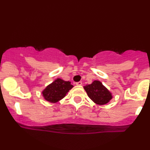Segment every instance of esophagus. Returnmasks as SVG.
Wrapping results in <instances>:
<instances>
[{"label": "esophagus", "instance_id": "obj_1", "mask_svg": "<svg viewBox=\"0 0 150 150\" xmlns=\"http://www.w3.org/2000/svg\"><path fill=\"white\" fill-rule=\"evenodd\" d=\"M82 84V82H76V85L77 86H81Z\"/></svg>", "mask_w": 150, "mask_h": 150}]
</instances>
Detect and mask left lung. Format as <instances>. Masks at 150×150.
Segmentation results:
<instances>
[{
    "mask_svg": "<svg viewBox=\"0 0 150 150\" xmlns=\"http://www.w3.org/2000/svg\"><path fill=\"white\" fill-rule=\"evenodd\" d=\"M84 89L88 96L98 105L107 104L112 98V93L100 81L94 80L91 84L84 86Z\"/></svg>",
    "mask_w": 150,
    "mask_h": 150,
    "instance_id": "left-lung-1",
    "label": "left lung"
}]
</instances>
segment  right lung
Masks as SVG:
<instances>
[{
  "label": "right lung",
  "instance_id": "1",
  "mask_svg": "<svg viewBox=\"0 0 150 150\" xmlns=\"http://www.w3.org/2000/svg\"><path fill=\"white\" fill-rule=\"evenodd\" d=\"M73 86L69 81H64L57 78L53 82L47 86L42 91V96L46 100L55 103L64 98L66 93L71 89Z\"/></svg>",
  "mask_w": 150,
  "mask_h": 150
}]
</instances>
